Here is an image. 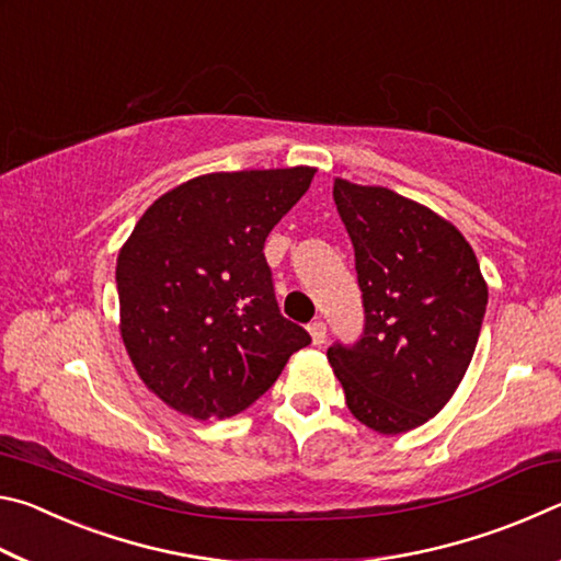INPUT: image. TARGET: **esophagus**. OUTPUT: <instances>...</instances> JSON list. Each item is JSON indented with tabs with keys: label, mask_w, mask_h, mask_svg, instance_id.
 I'll list each match as a JSON object with an SVG mask.
<instances>
[{
	"label": "esophagus",
	"mask_w": 561,
	"mask_h": 561,
	"mask_svg": "<svg viewBox=\"0 0 561 561\" xmlns=\"http://www.w3.org/2000/svg\"><path fill=\"white\" fill-rule=\"evenodd\" d=\"M309 334H311V341H314V346L324 344V341H327V324H324V321H311Z\"/></svg>",
	"instance_id": "obj_1"
}]
</instances>
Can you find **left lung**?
Masks as SVG:
<instances>
[{"mask_svg":"<svg viewBox=\"0 0 561 561\" xmlns=\"http://www.w3.org/2000/svg\"><path fill=\"white\" fill-rule=\"evenodd\" d=\"M354 244L364 334L329 346L346 405L383 435L413 431L450 401L468 371L488 284L455 227L388 187L334 180Z\"/></svg>","mask_w":561,"mask_h":561,"instance_id":"8db88e82","label":"left lung"}]
</instances>
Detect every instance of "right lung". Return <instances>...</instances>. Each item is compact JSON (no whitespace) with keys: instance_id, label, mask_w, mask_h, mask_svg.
<instances>
[{"instance_id":"1","label":"right lung","mask_w":561,"mask_h":561,"mask_svg":"<svg viewBox=\"0 0 561 561\" xmlns=\"http://www.w3.org/2000/svg\"><path fill=\"white\" fill-rule=\"evenodd\" d=\"M317 170H240L187 180L148 207L116 264L121 336L138 376L178 413L250 408L311 344L279 314L264 240Z\"/></svg>"}]
</instances>
